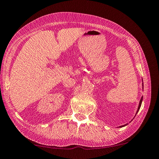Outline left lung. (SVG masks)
Segmentation results:
<instances>
[{
	"mask_svg": "<svg viewBox=\"0 0 159 159\" xmlns=\"http://www.w3.org/2000/svg\"><path fill=\"white\" fill-rule=\"evenodd\" d=\"M142 101H143V97H142L141 98V99H140V103H139V106H138V110H137V113H138V112L139 111V110H140V106H141V104H142ZM123 126H122L121 127H123Z\"/></svg>",
	"mask_w": 159,
	"mask_h": 159,
	"instance_id": "left-lung-1",
	"label": "left lung"
}]
</instances>
